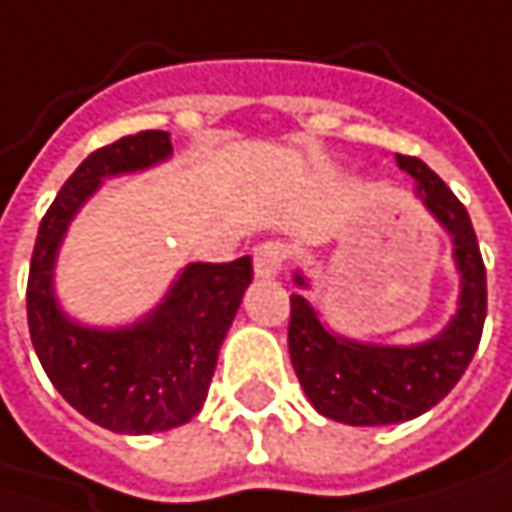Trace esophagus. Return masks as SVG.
<instances>
[{"mask_svg":"<svg viewBox=\"0 0 512 512\" xmlns=\"http://www.w3.org/2000/svg\"><path fill=\"white\" fill-rule=\"evenodd\" d=\"M285 265V244L279 241H265L253 250V271L259 279H274Z\"/></svg>","mask_w":512,"mask_h":512,"instance_id":"obj_1","label":"esophagus"}]
</instances>
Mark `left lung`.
Wrapping results in <instances>:
<instances>
[{
	"mask_svg": "<svg viewBox=\"0 0 512 512\" xmlns=\"http://www.w3.org/2000/svg\"><path fill=\"white\" fill-rule=\"evenodd\" d=\"M396 165L417 180V198L452 236L460 274L457 311L443 332L411 347L364 344L329 329L303 294H291L288 352L294 373L317 414L347 425H393L434 408L466 373L487 317V271L466 206L417 157L396 154ZM309 288L303 274H294Z\"/></svg>",
	"mask_w": 512,
	"mask_h": 512,
	"instance_id": "1",
	"label": "left lung"
}]
</instances>
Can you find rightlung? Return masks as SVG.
Segmentation results:
<instances>
[{
  "label": "right lung",
  "instance_id": "right-lung-1",
  "mask_svg": "<svg viewBox=\"0 0 512 512\" xmlns=\"http://www.w3.org/2000/svg\"><path fill=\"white\" fill-rule=\"evenodd\" d=\"M171 157L165 130H142L92 151L63 183L28 271V332L57 393L87 420L116 434H154L189 422L206 402L241 297L253 279L250 256L186 265L160 306L130 326H84L60 309L55 265L78 209L107 177L145 171Z\"/></svg>",
  "mask_w": 512,
  "mask_h": 512
}]
</instances>
